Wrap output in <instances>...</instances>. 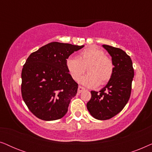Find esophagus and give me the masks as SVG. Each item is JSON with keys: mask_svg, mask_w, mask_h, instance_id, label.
<instances>
[{"mask_svg": "<svg viewBox=\"0 0 152 152\" xmlns=\"http://www.w3.org/2000/svg\"><path fill=\"white\" fill-rule=\"evenodd\" d=\"M85 90V88H84V87H82V86H79V87H78V93H82L83 91H84Z\"/></svg>", "mask_w": 152, "mask_h": 152, "instance_id": "esophagus-1", "label": "esophagus"}]
</instances>
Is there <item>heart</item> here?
Listing matches in <instances>:
<instances>
[{"label": "heart", "instance_id": "1", "mask_svg": "<svg viewBox=\"0 0 152 152\" xmlns=\"http://www.w3.org/2000/svg\"><path fill=\"white\" fill-rule=\"evenodd\" d=\"M66 65L71 77L76 82L80 80L87 67L88 73L83 77L80 82L91 88L107 84L111 78L114 69L111 59L105 55L104 51L94 46L82 50L78 58L68 57Z\"/></svg>", "mask_w": 152, "mask_h": 152}]
</instances>
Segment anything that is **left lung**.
<instances>
[{
  "instance_id": "obj_1",
  "label": "left lung",
  "mask_w": 152,
  "mask_h": 152,
  "mask_svg": "<svg viewBox=\"0 0 152 152\" xmlns=\"http://www.w3.org/2000/svg\"><path fill=\"white\" fill-rule=\"evenodd\" d=\"M111 56L114 69L111 78L99 92L91 91L86 104L91 115L99 120H109L119 113L128 102L134 76L132 61L122 50L103 45Z\"/></svg>"
}]
</instances>
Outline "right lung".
Returning <instances> with one entry per match:
<instances>
[{"instance_id":"1","label":"right lung","mask_w":152,"mask_h":152,"mask_svg":"<svg viewBox=\"0 0 152 152\" xmlns=\"http://www.w3.org/2000/svg\"><path fill=\"white\" fill-rule=\"evenodd\" d=\"M84 45L52 42L34 52L22 69L21 94L29 110L39 119L63 118L78 84L66 68L68 57Z\"/></svg>"}]
</instances>
